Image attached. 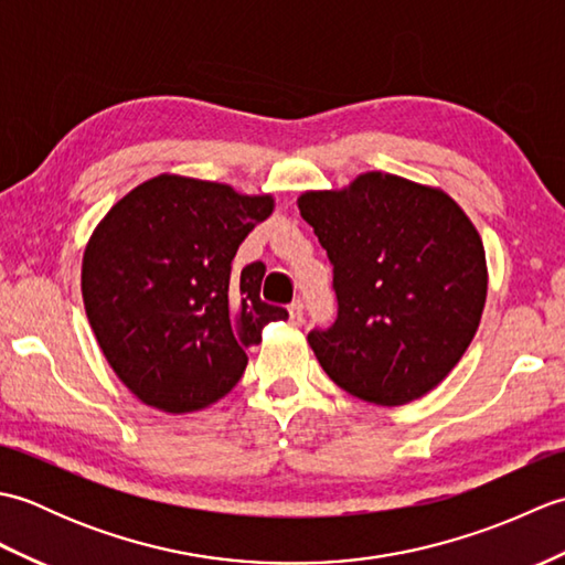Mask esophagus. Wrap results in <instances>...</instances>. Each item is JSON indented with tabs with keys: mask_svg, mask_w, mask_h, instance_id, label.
<instances>
[{
	"mask_svg": "<svg viewBox=\"0 0 565 565\" xmlns=\"http://www.w3.org/2000/svg\"><path fill=\"white\" fill-rule=\"evenodd\" d=\"M289 313H291L294 326H301V322H303V303L301 301H294L289 306Z\"/></svg>",
	"mask_w": 565,
	"mask_h": 565,
	"instance_id": "34e87169",
	"label": "esophagus"
}]
</instances>
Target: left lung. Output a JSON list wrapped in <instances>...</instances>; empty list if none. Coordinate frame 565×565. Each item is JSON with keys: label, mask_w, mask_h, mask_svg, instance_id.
<instances>
[{"label": "left lung", "mask_w": 565, "mask_h": 565, "mask_svg": "<svg viewBox=\"0 0 565 565\" xmlns=\"http://www.w3.org/2000/svg\"><path fill=\"white\" fill-rule=\"evenodd\" d=\"M332 264L338 318L310 330L326 374L359 401L405 405L447 379L488 294L481 235L451 196L366 172L298 199Z\"/></svg>", "instance_id": "left-lung-1"}]
</instances>
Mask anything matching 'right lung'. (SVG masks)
I'll use <instances>...</instances> for the list:
<instances>
[{
    "label": "right lung",
    "mask_w": 565,
    "mask_h": 565,
    "mask_svg": "<svg viewBox=\"0 0 565 565\" xmlns=\"http://www.w3.org/2000/svg\"><path fill=\"white\" fill-rule=\"evenodd\" d=\"M274 211L271 196L160 174L104 215L82 259L89 326L128 391L164 413L221 401L245 350L286 308L259 298L264 267L233 274L237 247Z\"/></svg>",
    "instance_id": "1"
}]
</instances>
